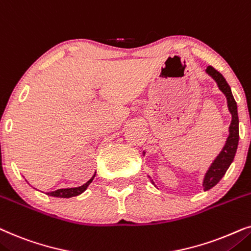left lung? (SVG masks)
Returning <instances> with one entry per match:
<instances>
[{
	"label": "left lung",
	"mask_w": 251,
	"mask_h": 251,
	"mask_svg": "<svg viewBox=\"0 0 251 251\" xmlns=\"http://www.w3.org/2000/svg\"><path fill=\"white\" fill-rule=\"evenodd\" d=\"M205 71L209 75H211L216 80L219 89L225 94L228 110L232 113V122H230L229 125V135L227 138L226 145L222 151H220L219 155L217 156V158L213 160V163L204 176V181H203L204 190H209L212 187H215L220 181V179L225 176L226 171L228 170L229 165L232 164L233 159H234L236 149H238L239 145V116L236 102L234 98H233L232 91H230V87L227 83L226 79L224 78L222 73L217 71L212 66H208Z\"/></svg>",
	"instance_id": "1"
}]
</instances>
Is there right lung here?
Segmentation results:
<instances>
[{"label": "right lung", "mask_w": 251, "mask_h": 251, "mask_svg": "<svg viewBox=\"0 0 251 251\" xmlns=\"http://www.w3.org/2000/svg\"><path fill=\"white\" fill-rule=\"evenodd\" d=\"M95 176V175H94ZM94 176H93L92 179H89L88 181L86 183H83L82 186L80 187H75V188H64V189H57V190H53V192H49L47 193V195H50V196H53V198H63V199H69V198H73V196H76L79 195V194H81L85 192L87 189V187H88L89 183L93 181V179H94Z\"/></svg>", "instance_id": "add662e5"}]
</instances>
